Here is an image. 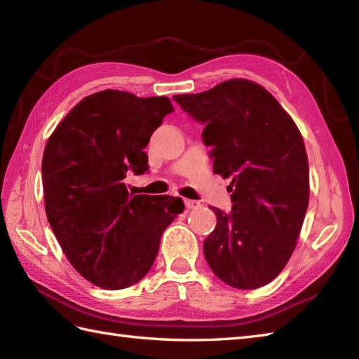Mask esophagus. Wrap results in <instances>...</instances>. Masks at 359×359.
I'll return each instance as SVG.
<instances>
[{
  "label": "esophagus",
  "mask_w": 359,
  "mask_h": 359,
  "mask_svg": "<svg viewBox=\"0 0 359 359\" xmlns=\"http://www.w3.org/2000/svg\"><path fill=\"white\" fill-rule=\"evenodd\" d=\"M184 202H185L187 210H194V208H197L201 205L199 201H191V199H185Z\"/></svg>",
  "instance_id": "1"
}]
</instances>
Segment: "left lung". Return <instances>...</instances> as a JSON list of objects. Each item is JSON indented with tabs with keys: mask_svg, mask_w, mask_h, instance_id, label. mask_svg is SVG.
Here are the masks:
<instances>
[{
	"mask_svg": "<svg viewBox=\"0 0 359 359\" xmlns=\"http://www.w3.org/2000/svg\"><path fill=\"white\" fill-rule=\"evenodd\" d=\"M172 98L205 125L212 170L231 179V211L210 207L217 217L203 241L210 269L234 288L269 284L292 256L309 207L299 129L269 90L243 79Z\"/></svg>",
	"mask_w": 359,
	"mask_h": 359,
	"instance_id": "1",
	"label": "left lung"
}]
</instances>
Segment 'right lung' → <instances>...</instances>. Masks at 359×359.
Returning <instances> with one entry per match:
<instances>
[{
	"mask_svg": "<svg viewBox=\"0 0 359 359\" xmlns=\"http://www.w3.org/2000/svg\"><path fill=\"white\" fill-rule=\"evenodd\" d=\"M170 98L106 89L67 114L49 137L41 172L46 215L83 278L121 290L144 278L160 238L185 210L180 197L128 191L129 172L149 170L152 133L172 112Z\"/></svg>",
	"mask_w": 359,
	"mask_h": 359,
	"instance_id": "1",
	"label": "right lung"
}]
</instances>
